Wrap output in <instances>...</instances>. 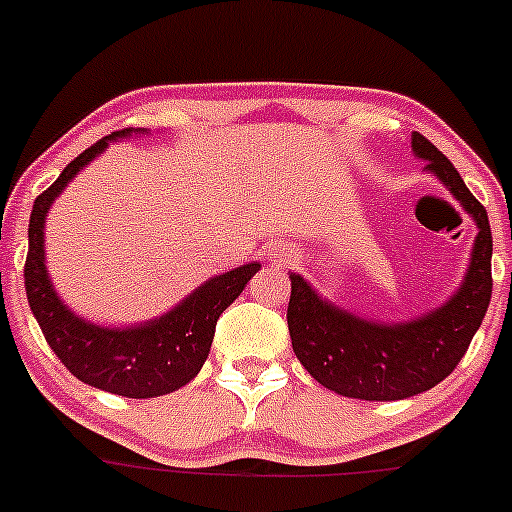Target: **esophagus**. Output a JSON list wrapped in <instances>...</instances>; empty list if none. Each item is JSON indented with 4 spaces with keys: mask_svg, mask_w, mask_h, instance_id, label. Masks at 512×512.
Returning a JSON list of instances; mask_svg holds the SVG:
<instances>
[{
    "mask_svg": "<svg viewBox=\"0 0 512 512\" xmlns=\"http://www.w3.org/2000/svg\"><path fill=\"white\" fill-rule=\"evenodd\" d=\"M268 258H271V263H276V266H286V263H291L295 258V251L293 246L288 244H273L271 249H268Z\"/></svg>",
    "mask_w": 512,
    "mask_h": 512,
    "instance_id": "obj_1",
    "label": "esophagus"
}]
</instances>
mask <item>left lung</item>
<instances>
[{
  "label": "left lung",
  "instance_id": "8db88e82",
  "mask_svg": "<svg viewBox=\"0 0 512 512\" xmlns=\"http://www.w3.org/2000/svg\"><path fill=\"white\" fill-rule=\"evenodd\" d=\"M424 170L441 179L463 212L476 221L466 276L446 303L404 323L362 318L323 298L300 273H291L288 333L300 365L325 389L350 399L397 402L436 387L453 372L481 328L491 303L493 236L488 212L468 192L456 167L424 135L412 133Z\"/></svg>",
  "mask_w": 512,
  "mask_h": 512
}]
</instances>
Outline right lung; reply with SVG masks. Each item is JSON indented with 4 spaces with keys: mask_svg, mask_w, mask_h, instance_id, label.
<instances>
[{
    "mask_svg": "<svg viewBox=\"0 0 512 512\" xmlns=\"http://www.w3.org/2000/svg\"><path fill=\"white\" fill-rule=\"evenodd\" d=\"M145 128H125L98 140L68 162L59 179L34 199L29 217V254L24 266V286L29 308L46 342L66 370L91 387L130 399H150L170 394L197 377L207 362L219 315L239 298L261 263L209 278L194 288L175 308L138 325H98L73 313L56 293L46 271L44 229L51 204L73 177L91 165L115 140L145 135Z\"/></svg>",
    "mask_w": 512,
    "mask_h": 512,
    "instance_id": "right-lung-1",
    "label": "right lung"
}]
</instances>
